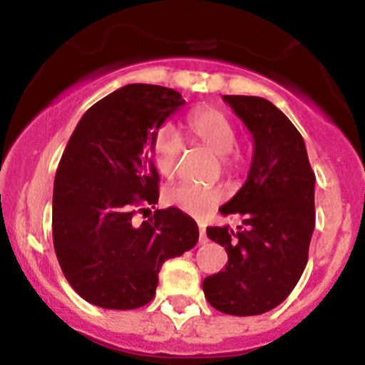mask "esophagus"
Returning a JSON list of instances; mask_svg holds the SVG:
<instances>
[{
	"instance_id": "esophagus-1",
	"label": "esophagus",
	"mask_w": 365,
	"mask_h": 365,
	"mask_svg": "<svg viewBox=\"0 0 365 365\" xmlns=\"http://www.w3.org/2000/svg\"><path fill=\"white\" fill-rule=\"evenodd\" d=\"M200 240H201V242H205V240H207V237H205V225H203V222H200Z\"/></svg>"
}]
</instances>
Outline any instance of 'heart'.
I'll return each mask as SVG.
<instances>
[{
    "label": "heart",
    "mask_w": 365,
    "mask_h": 365,
    "mask_svg": "<svg viewBox=\"0 0 365 365\" xmlns=\"http://www.w3.org/2000/svg\"><path fill=\"white\" fill-rule=\"evenodd\" d=\"M185 130L192 143L217 155L225 171H235L239 168L242 155L233 148L237 143V130L225 112L212 107L196 108L187 115ZM180 153L182 140L176 130L169 125L160 126L151 137V157L160 175L168 178L175 176ZM222 197L225 190L219 187H200L192 183H176L164 194L165 203L192 215L205 214Z\"/></svg>",
    "instance_id": "obj_1"
}]
</instances>
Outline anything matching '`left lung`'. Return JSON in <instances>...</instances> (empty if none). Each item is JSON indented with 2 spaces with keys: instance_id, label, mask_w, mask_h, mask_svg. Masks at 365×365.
I'll return each instance as SVG.
<instances>
[{
  "instance_id": "1",
  "label": "left lung",
  "mask_w": 365,
  "mask_h": 365,
  "mask_svg": "<svg viewBox=\"0 0 365 365\" xmlns=\"http://www.w3.org/2000/svg\"><path fill=\"white\" fill-rule=\"evenodd\" d=\"M222 100L247 126L255 150L246 183L219 208L242 225L207 228L228 264L205 278L203 292L219 312L258 316L280 305L305 271L316 226V175L302 133L280 108L257 96Z\"/></svg>"
}]
</instances>
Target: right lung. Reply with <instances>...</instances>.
<instances>
[{
    "mask_svg": "<svg viewBox=\"0 0 365 365\" xmlns=\"http://www.w3.org/2000/svg\"><path fill=\"white\" fill-rule=\"evenodd\" d=\"M173 88L130 83L88 108L74 128L53 187V246L71 287L93 305L132 310L153 299L168 258L197 242V225L158 203L151 137L183 107Z\"/></svg>",
    "mask_w": 365,
    "mask_h": 365,
    "instance_id": "add662e5",
    "label": "right lung"
}]
</instances>
